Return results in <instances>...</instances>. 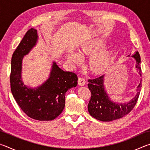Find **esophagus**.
<instances>
[{"label":"esophagus","mask_w":150,"mask_h":150,"mask_svg":"<svg viewBox=\"0 0 150 150\" xmlns=\"http://www.w3.org/2000/svg\"><path fill=\"white\" fill-rule=\"evenodd\" d=\"M78 84L80 86H83L85 84V80L84 78H79L78 79Z\"/></svg>","instance_id":"esophagus-1"}]
</instances>
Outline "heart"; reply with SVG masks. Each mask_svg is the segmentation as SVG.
<instances>
[{
  "label": "heart",
  "instance_id": "1",
  "mask_svg": "<svg viewBox=\"0 0 150 150\" xmlns=\"http://www.w3.org/2000/svg\"><path fill=\"white\" fill-rule=\"evenodd\" d=\"M105 46L106 42L103 39L87 40L79 46L77 55L71 53L68 59L74 64H78L79 58L91 57L87 65L88 71L95 76L103 75L110 68L112 58L111 50H103Z\"/></svg>",
  "mask_w": 150,
  "mask_h": 150
}]
</instances>
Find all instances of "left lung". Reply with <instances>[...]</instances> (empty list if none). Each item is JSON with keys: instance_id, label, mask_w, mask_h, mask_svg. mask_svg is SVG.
Returning <instances> with one entry per match:
<instances>
[{"instance_id": "left-lung-1", "label": "left lung", "mask_w": 150, "mask_h": 150, "mask_svg": "<svg viewBox=\"0 0 150 150\" xmlns=\"http://www.w3.org/2000/svg\"><path fill=\"white\" fill-rule=\"evenodd\" d=\"M130 56V55H128ZM136 60V68L139 69V73L142 77L140 55L138 52L132 55ZM88 87L91 93V96L88 105V110L90 115L98 120L110 122L124 117L130 112L135 106L139 95L142 87L141 82L138 87V92L135 97L130 103L119 104L115 103L110 100L106 93L104 87V75H101L94 79H88Z\"/></svg>"}]
</instances>
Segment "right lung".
Instances as JSON below:
<instances>
[{"label":"right lung","instance_id":"1","mask_svg":"<svg viewBox=\"0 0 150 150\" xmlns=\"http://www.w3.org/2000/svg\"><path fill=\"white\" fill-rule=\"evenodd\" d=\"M37 30H28L12 54L11 88L14 98L22 111L30 118L40 121L53 120L62 112L65 104V93L77 85L74 73L63 71L54 62L48 79L40 87L31 88L21 80L22 61L36 44Z\"/></svg>","mask_w":150,"mask_h":150}]
</instances>
